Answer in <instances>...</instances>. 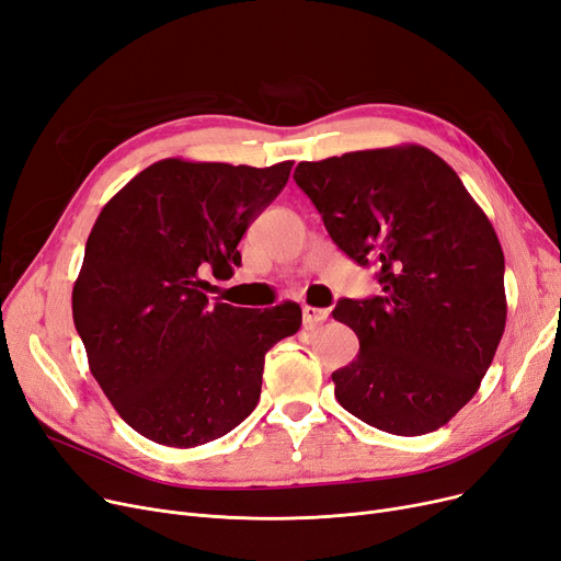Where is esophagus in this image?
I'll use <instances>...</instances> for the list:
<instances>
[{
    "instance_id": "esophagus-1",
    "label": "esophagus",
    "mask_w": 561,
    "mask_h": 561,
    "mask_svg": "<svg viewBox=\"0 0 561 561\" xmlns=\"http://www.w3.org/2000/svg\"><path fill=\"white\" fill-rule=\"evenodd\" d=\"M328 319V309H319V307H311V305H305L302 307V321L307 328H313L319 325Z\"/></svg>"
}]
</instances>
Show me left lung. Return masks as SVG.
<instances>
[{"label": "left lung", "mask_w": 561, "mask_h": 561, "mask_svg": "<svg viewBox=\"0 0 561 561\" xmlns=\"http://www.w3.org/2000/svg\"><path fill=\"white\" fill-rule=\"evenodd\" d=\"M330 238L374 261L382 296L332 316L359 353L332 374L351 415L394 435L445 426L489 371L506 323L504 254L454 169L417 144L300 162L294 174Z\"/></svg>", "instance_id": "1"}]
</instances>
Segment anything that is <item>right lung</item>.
<instances>
[{
    "label": "right lung",
    "mask_w": 561,
    "mask_h": 561,
    "mask_svg": "<svg viewBox=\"0 0 561 561\" xmlns=\"http://www.w3.org/2000/svg\"><path fill=\"white\" fill-rule=\"evenodd\" d=\"M290 167L167 158L121 187L89 233L72 321L121 420L158 445L236 428L259 403L265 353L300 330V305H210L204 279L233 273L242 233Z\"/></svg>",
    "instance_id": "right-lung-1"
}]
</instances>
